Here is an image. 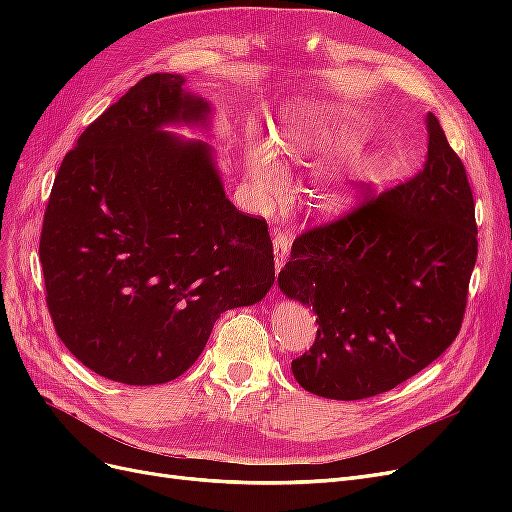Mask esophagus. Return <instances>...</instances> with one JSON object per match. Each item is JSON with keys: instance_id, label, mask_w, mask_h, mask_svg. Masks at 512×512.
Listing matches in <instances>:
<instances>
[{"instance_id": "esophagus-1", "label": "esophagus", "mask_w": 512, "mask_h": 512, "mask_svg": "<svg viewBox=\"0 0 512 512\" xmlns=\"http://www.w3.org/2000/svg\"><path fill=\"white\" fill-rule=\"evenodd\" d=\"M273 252H275V269L280 271L288 258V252H290V237L284 235V232H280V230L273 235Z\"/></svg>"}]
</instances>
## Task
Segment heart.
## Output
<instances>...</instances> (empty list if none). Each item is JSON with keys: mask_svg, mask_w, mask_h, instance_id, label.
I'll use <instances>...</instances> for the list:
<instances>
[{"mask_svg": "<svg viewBox=\"0 0 512 512\" xmlns=\"http://www.w3.org/2000/svg\"><path fill=\"white\" fill-rule=\"evenodd\" d=\"M361 143V134L342 108L301 106L294 108L286 126L277 132L273 148L286 162H312L320 158L344 156ZM271 147L250 149V179L254 190L275 203L286 194V175ZM369 162L356 160L344 170H331L316 183V207L329 213L344 211L354 198L356 183L369 179Z\"/></svg>", "mask_w": 512, "mask_h": 512, "instance_id": "obj_1", "label": "heart"}]
</instances>
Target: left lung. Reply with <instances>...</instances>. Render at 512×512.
Masks as SVG:
<instances>
[{"instance_id":"8db88e82","label":"left lung","mask_w":512,"mask_h":512,"mask_svg":"<svg viewBox=\"0 0 512 512\" xmlns=\"http://www.w3.org/2000/svg\"><path fill=\"white\" fill-rule=\"evenodd\" d=\"M418 173L303 230L277 282L316 314V339L292 361L305 391L365 399L416 376L455 342L478 256L466 168L438 119Z\"/></svg>"}]
</instances>
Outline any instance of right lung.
Segmentation results:
<instances>
[{"mask_svg": "<svg viewBox=\"0 0 512 512\" xmlns=\"http://www.w3.org/2000/svg\"><path fill=\"white\" fill-rule=\"evenodd\" d=\"M181 85L149 74L89 123L40 232L55 333L85 367L134 386L181 376L220 314L275 282L265 218L226 198L207 145L160 130L207 115Z\"/></svg>", "mask_w": 512, "mask_h": 512, "instance_id": "obj_1", "label": "right lung"}]
</instances>
